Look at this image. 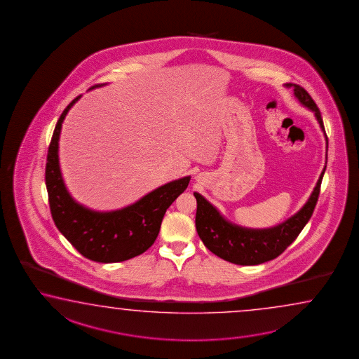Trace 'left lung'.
I'll list each match as a JSON object with an SVG mask.
<instances>
[{
    "mask_svg": "<svg viewBox=\"0 0 359 359\" xmlns=\"http://www.w3.org/2000/svg\"><path fill=\"white\" fill-rule=\"evenodd\" d=\"M286 87H293L294 95L298 98V101L304 107L315 112L316 118L325 134L327 148L329 142L325 133L321 112L318 110L315 101L312 100V97L306 89L298 84L286 83ZM325 170L326 166L322 170L320 179L316 184L311 197L308 198L307 203L290 219L278 224V226L269 229H248L229 222L203 196L196 191V227L199 238L213 255L231 264L253 266L264 264L276 258L297 239V236L300 234L303 227L307 225L308 221L311 219L320 196V188Z\"/></svg>",
    "mask_w": 359,
    "mask_h": 359,
    "instance_id": "1",
    "label": "left lung"
}]
</instances>
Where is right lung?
I'll use <instances>...</instances> for the list:
<instances>
[{"instance_id": "obj_1", "label": "right lung", "mask_w": 359, "mask_h": 359, "mask_svg": "<svg viewBox=\"0 0 359 359\" xmlns=\"http://www.w3.org/2000/svg\"><path fill=\"white\" fill-rule=\"evenodd\" d=\"M102 86L95 84L90 89ZM81 97L74 98L61 114L48 147L46 187L52 219L60 233L86 258L101 264L121 262L140 256L154 244L166 210L187 189L191 176L165 184L116 211L97 212L79 205L66 189L61 175L59 140L66 114Z\"/></svg>"}]
</instances>
